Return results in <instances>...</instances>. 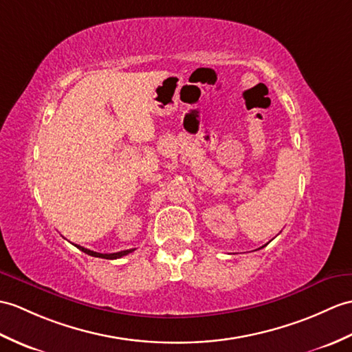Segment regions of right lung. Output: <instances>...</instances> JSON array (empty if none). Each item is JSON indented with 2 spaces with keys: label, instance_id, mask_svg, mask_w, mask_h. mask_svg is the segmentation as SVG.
<instances>
[{
  "label": "right lung",
  "instance_id": "add662e5",
  "mask_svg": "<svg viewBox=\"0 0 352 352\" xmlns=\"http://www.w3.org/2000/svg\"><path fill=\"white\" fill-rule=\"evenodd\" d=\"M75 246L82 250L84 253H87V255L89 256H96V258H103V259H117V258H121V256H126L129 255V253H132L135 249H129V250H121V252H117V253H99V252H93L89 249H85L82 246H78V244H75Z\"/></svg>",
  "mask_w": 352,
  "mask_h": 352
}]
</instances>
